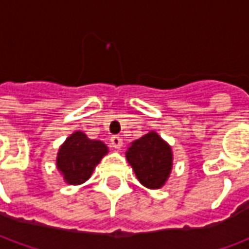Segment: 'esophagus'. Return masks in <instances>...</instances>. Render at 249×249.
<instances>
[{
  "label": "esophagus",
  "instance_id": "34e87169",
  "mask_svg": "<svg viewBox=\"0 0 249 249\" xmlns=\"http://www.w3.org/2000/svg\"><path fill=\"white\" fill-rule=\"evenodd\" d=\"M110 144H112V146L116 148V149H120V148L123 146V139H121L120 136H112V137H110Z\"/></svg>",
  "mask_w": 249,
  "mask_h": 249
}]
</instances>
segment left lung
Here are the masks:
<instances>
[{"mask_svg": "<svg viewBox=\"0 0 249 249\" xmlns=\"http://www.w3.org/2000/svg\"><path fill=\"white\" fill-rule=\"evenodd\" d=\"M125 155L142 185L157 189L167 181L172 169V151L157 133L149 132L132 142Z\"/></svg>", "mask_w": 249, "mask_h": 249, "instance_id": "8db88e82", "label": "left lung"}]
</instances>
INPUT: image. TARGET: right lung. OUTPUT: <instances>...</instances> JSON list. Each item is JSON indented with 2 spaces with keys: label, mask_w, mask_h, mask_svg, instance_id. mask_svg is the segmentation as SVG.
<instances>
[{
  "label": "right lung",
  "mask_w": 249,
  "mask_h": 249,
  "mask_svg": "<svg viewBox=\"0 0 249 249\" xmlns=\"http://www.w3.org/2000/svg\"><path fill=\"white\" fill-rule=\"evenodd\" d=\"M108 153L107 145L88 139L85 133L74 132L58 151L57 168L68 184H81L90 178L93 169Z\"/></svg>",
  "instance_id": "1"
}]
</instances>
